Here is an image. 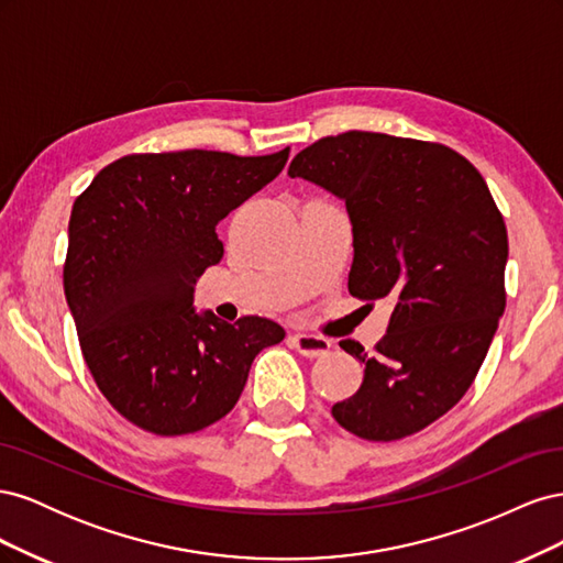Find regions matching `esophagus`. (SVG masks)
<instances>
[{
    "instance_id": "34e87169",
    "label": "esophagus",
    "mask_w": 563,
    "mask_h": 563,
    "mask_svg": "<svg viewBox=\"0 0 563 563\" xmlns=\"http://www.w3.org/2000/svg\"><path fill=\"white\" fill-rule=\"evenodd\" d=\"M291 343L302 356H308V360H317V356L329 354L331 350V340L312 333H296L291 335Z\"/></svg>"
}]
</instances>
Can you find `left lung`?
<instances>
[{
	"mask_svg": "<svg viewBox=\"0 0 563 563\" xmlns=\"http://www.w3.org/2000/svg\"><path fill=\"white\" fill-rule=\"evenodd\" d=\"M288 176L345 199L350 294L391 305L373 354L340 340L364 380L333 418L366 441L424 430L465 397L505 312L507 228L486 180L446 145L371 131L319 139Z\"/></svg>",
	"mask_w": 563,
	"mask_h": 563,
	"instance_id": "8db88e82",
	"label": "left lung"
}]
</instances>
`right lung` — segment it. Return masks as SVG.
Listing matches in <instances>:
<instances>
[{
  "label": "right lung",
  "instance_id": "1",
  "mask_svg": "<svg viewBox=\"0 0 563 563\" xmlns=\"http://www.w3.org/2000/svg\"><path fill=\"white\" fill-rule=\"evenodd\" d=\"M263 157L145 152L108 164L70 216L63 286L91 376L135 428L180 437L228 416L279 323L197 314L195 284L223 258L216 225L275 180Z\"/></svg>",
  "mask_w": 563,
  "mask_h": 563
}]
</instances>
